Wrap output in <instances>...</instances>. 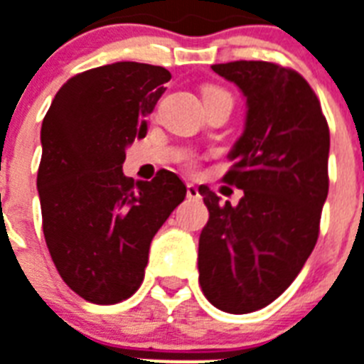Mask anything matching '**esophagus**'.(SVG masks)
<instances>
[{
	"mask_svg": "<svg viewBox=\"0 0 364 364\" xmlns=\"http://www.w3.org/2000/svg\"><path fill=\"white\" fill-rule=\"evenodd\" d=\"M187 196L191 198V200H200V191H198V187L194 185V183H187Z\"/></svg>",
	"mask_w": 364,
	"mask_h": 364,
	"instance_id": "esophagus-1",
	"label": "esophagus"
}]
</instances>
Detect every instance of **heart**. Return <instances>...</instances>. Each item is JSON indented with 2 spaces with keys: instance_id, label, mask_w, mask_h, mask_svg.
I'll use <instances>...</instances> for the list:
<instances>
[{
  "instance_id": "1",
  "label": "heart",
  "mask_w": 364,
  "mask_h": 364,
  "mask_svg": "<svg viewBox=\"0 0 364 364\" xmlns=\"http://www.w3.org/2000/svg\"><path fill=\"white\" fill-rule=\"evenodd\" d=\"M211 93H226V91L218 90V87H213V85H208V87L203 90V95H211Z\"/></svg>"
}]
</instances>
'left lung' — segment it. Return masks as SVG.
<instances>
[{"label":"left lung","instance_id":"1","mask_svg":"<svg viewBox=\"0 0 364 364\" xmlns=\"http://www.w3.org/2000/svg\"><path fill=\"white\" fill-rule=\"evenodd\" d=\"M247 100L243 134L224 181L243 191L237 205L200 187L209 220L200 233L203 295L230 314L273 303L299 274L320 232L327 200L329 127L306 80L267 61L211 67Z\"/></svg>","mask_w":364,"mask_h":364}]
</instances>
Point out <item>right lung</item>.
I'll return each instance as SVG.
<instances>
[{
    "instance_id": "obj_1",
    "label": "right lung",
    "mask_w": 364,
    "mask_h": 364,
    "mask_svg": "<svg viewBox=\"0 0 364 364\" xmlns=\"http://www.w3.org/2000/svg\"><path fill=\"white\" fill-rule=\"evenodd\" d=\"M172 78L164 67L117 61L67 80L41 127L37 191L55 269L73 291L114 305L140 288L149 245L187 187L161 170L151 181L123 173L127 147Z\"/></svg>"
}]
</instances>
